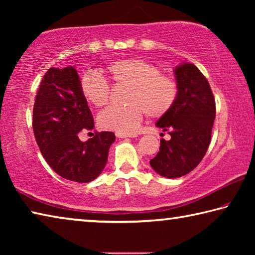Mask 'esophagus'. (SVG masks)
<instances>
[{
    "label": "esophagus",
    "mask_w": 255,
    "mask_h": 255,
    "mask_svg": "<svg viewBox=\"0 0 255 255\" xmlns=\"http://www.w3.org/2000/svg\"><path fill=\"white\" fill-rule=\"evenodd\" d=\"M116 136L118 138H127V137H136V135L132 133H123V132H116Z\"/></svg>",
    "instance_id": "obj_1"
}]
</instances>
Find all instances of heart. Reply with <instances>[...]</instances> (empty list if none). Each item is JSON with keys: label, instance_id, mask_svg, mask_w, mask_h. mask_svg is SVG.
I'll use <instances>...</instances> for the list:
<instances>
[{"label": "heart", "instance_id": "b5f03b06", "mask_svg": "<svg viewBox=\"0 0 255 255\" xmlns=\"http://www.w3.org/2000/svg\"><path fill=\"white\" fill-rule=\"evenodd\" d=\"M106 71L118 85L130 86L127 107H109L98 117L99 126L106 130L131 133L137 130L146 112L152 118L166 115L178 98V84L161 70L143 59H119L109 64ZM82 96L97 108L110 100L111 88L101 74L86 71L81 77Z\"/></svg>", "mask_w": 255, "mask_h": 255}]
</instances>
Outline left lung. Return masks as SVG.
I'll list each match as a JSON object with an SVG mask.
<instances>
[{
    "instance_id": "obj_1",
    "label": "left lung",
    "mask_w": 255,
    "mask_h": 255,
    "mask_svg": "<svg viewBox=\"0 0 255 255\" xmlns=\"http://www.w3.org/2000/svg\"><path fill=\"white\" fill-rule=\"evenodd\" d=\"M174 76L178 98L173 108L155 124L169 131L171 139L162 138L159 152L149 161L157 174L169 179L188 174L201 162L210 144L216 117L213 92L199 68L181 63L174 67Z\"/></svg>"
}]
</instances>
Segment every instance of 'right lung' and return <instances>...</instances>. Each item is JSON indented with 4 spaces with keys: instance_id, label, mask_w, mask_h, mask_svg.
Returning <instances> with one entry per match:
<instances>
[{
    "instance_id": "obj_1",
    "label": "right lung",
    "mask_w": 255,
    "mask_h": 255,
    "mask_svg": "<svg viewBox=\"0 0 255 255\" xmlns=\"http://www.w3.org/2000/svg\"><path fill=\"white\" fill-rule=\"evenodd\" d=\"M75 67H50L42 77L33 106L32 128L47 163L62 178L86 183L105 169L116 136L101 131L81 141L82 129L92 130L94 122L82 96Z\"/></svg>"
}]
</instances>
